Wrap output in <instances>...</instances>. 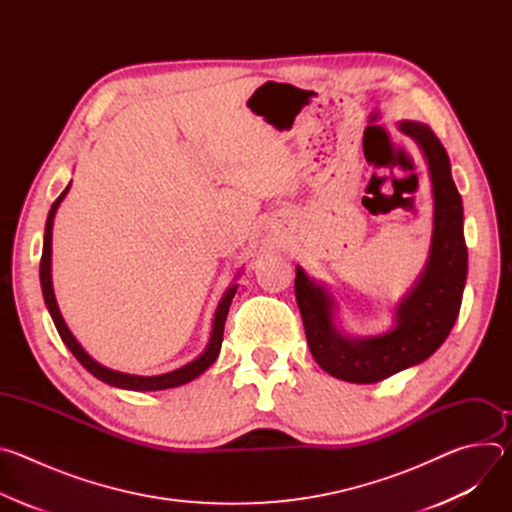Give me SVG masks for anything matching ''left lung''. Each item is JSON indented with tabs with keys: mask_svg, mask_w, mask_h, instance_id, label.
<instances>
[{
	"mask_svg": "<svg viewBox=\"0 0 512 512\" xmlns=\"http://www.w3.org/2000/svg\"><path fill=\"white\" fill-rule=\"evenodd\" d=\"M397 127L419 145L425 158L433 227L425 267L393 308V326L371 336L346 334L336 324L338 304L330 289L296 267V300L312 356L328 375L348 383H379L429 358L454 328L468 275L464 206L448 152L425 123L399 121Z\"/></svg>",
	"mask_w": 512,
	"mask_h": 512,
	"instance_id": "obj_1",
	"label": "left lung"
}]
</instances>
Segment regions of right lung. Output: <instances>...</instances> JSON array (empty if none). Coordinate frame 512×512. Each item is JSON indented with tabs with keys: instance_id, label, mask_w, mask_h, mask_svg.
Returning a JSON list of instances; mask_svg holds the SVG:
<instances>
[{
	"instance_id": "add662e5",
	"label": "right lung",
	"mask_w": 512,
	"mask_h": 512,
	"mask_svg": "<svg viewBox=\"0 0 512 512\" xmlns=\"http://www.w3.org/2000/svg\"><path fill=\"white\" fill-rule=\"evenodd\" d=\"M70 190V182L64 188V192L54 200L48 218H46V229H44V247H42V259H40V285H42V296L46 302V308L54 320V326L62 338V342L68 346V350L75 354V358L83 364V367L97 377L99 381L117 387V389H127V391H164V389H174L180 385H186L190 381H194L196 377H200L210 364L216 360L218 352H221V344H223V332H225V320L231 308V302L237 294V279L241 277V271H237L233 283L227 287V291L223 294L221 302H218L216 310H214V318H212V330H210V338L206 348L190 362H186L184 367L174 369L170 373H162V375H152V377H139V375H127V373H119L113 369L103 367L101 362H97L83 346L81 342L75 338V334L70 332V328L66 326L60 308L56 304V296H54V287H52V225H54V216L56 210L60 206V202L64 200V196Z\"/></svg>"
}]
</instances>
